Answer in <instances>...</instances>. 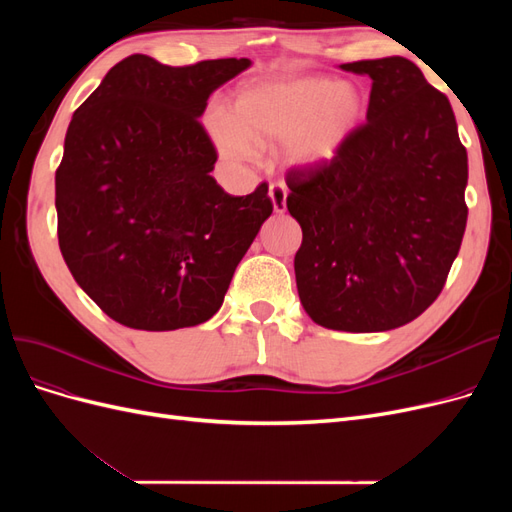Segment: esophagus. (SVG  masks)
<instances>
[{
	"instance_id": "obj_1",
	"label": "esophagus",
	"mask_w": 512,
	"mask_h": 512,
	"mask_svg": "<svg viewBox=\"0 0 512 512\" xmlns=\"http://www.w3.org/2000/svg\"><path fill=\"white\" fill-rule=\"evenodd\" d=\"M269 196H271L273 209H275L277 213H284V211H286V198H288L286 183H282V181L271 183V185H269Z\"/></svg>"
}]
</instances>
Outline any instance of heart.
<instances>
[{
  "label": "heart",
  "mask_w": 512,
  "mask_h": 512,
  "mask_svg": "<svg viewBox=\"0 0 512 512\" xmlns=\"http://www.w3.org/2000/svg\"><path fill=\"white\" fill-rule=\"evenodd\" d=\"M363 117V96L348 81L292 79L245 87L230 115L211 111L207 130L230 162H245L258 147L284 141L294 164L331 160Z\"/></svg>",
  "instance_id": "b5f03b06"
}]
</instances>
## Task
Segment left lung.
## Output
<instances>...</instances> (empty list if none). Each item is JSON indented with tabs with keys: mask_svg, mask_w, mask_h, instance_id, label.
I'll use <instances>...</instances> for the list:
<instances>
[{
	"mask_svg": "<svg viewBox=\"0 0 512 512\" xmlns=\"http://www.w3.org/2000/svg\"><path fill=\"white\" fill-rule=\"evenodd\" d=\"M367 121L335 156L290 168L286 207L301 224L299 299L316 324L374 333L438 299L468 222V153L451 102L406 57L361 59Z\"/></svg>",
	"mask_w": 512,
	"mask_h": 512,
	"instance_id": "left-lung-1",
	"label": "left lung"
}]
</instances>
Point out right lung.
<instances>
[{
    "label": "right lung",
    "mask_w": 512,
    "mask_h": 512,
    "mask_svg": "<svg viewBox=\"0 0 512 512\" xmlns=\"http://www.w3.org/2000/svg\"><path fill=\"white\" fill-rule=\"evenodd\" d=\"M250 59L164 66L130 55L68 126L55 173L59 250L102 312L141 331H175L222 307L235 269L273 213L269 185L230 196L198 117Z\"/></svg>",
    "instance_id": "right-lung-1"
}]
</instances>
